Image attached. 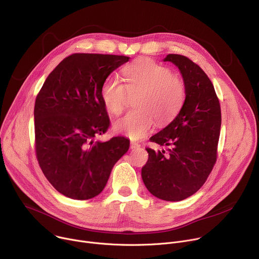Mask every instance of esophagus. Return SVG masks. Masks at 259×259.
<instances>
[{
    "label": "esophagus",
    "mask_w": 259,
    "mask_h": 259,
    "mask_svg": "<svg viewBox=\"0 0 259 259\" xmlns=\"http://www.w3.org/2000/svg\"><path fill=\"white\" fill-rule=\"evenodd\" d=\"M130 148L133 150V149H138L140 148V145L138 143H135V142H131L130 143Z\"/></svg>",
    "instance_id": "1"
}]
</instances>
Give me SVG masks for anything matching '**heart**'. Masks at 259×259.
I'll list each match as a JSON object with an SVG mask.
<instances>
[{
  "mask_svg": "<svg viewBox=\"0 0 259 259\" xmlns=\"http://www.w3.org/2000/svg\"><path fill=\"white\" fill-rule=\"evenodd\" d=\"M123 83L115 76L106 77L100 88V98L106 110L123 111L129 96H136V109L112 123V130L131 139H140L152 129L155 120L163 125L174 120L185 98L184 81L171 69L151 59H140L123 69Z\"/></svg>",
  "mask_w": 259,
  "mask_h": 259,
  "instance_id": "1",
  "label": "heart"
}]
</instances>
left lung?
<instances>
[{
    "label": "left lung",
    "mask_w": 259,
    "mask_h": 259,
    "mask_svg": "<svg viewBox=\"0 0 259 259\" xmlns=\"http://www.w3.org/2000/svg\"><path fill=\"white\" fill-rule=\"evenodd\" d=\"M179 69L186 88L185 102L176 119L150 140L169 147L168 153L147 148L142 168L147 189L166 201H180L197 192L213 169L221 127V108L213 83L190 59L167 55Z\"/></svg>",
    "instance_id": "8db88e82"
}]
</instances>
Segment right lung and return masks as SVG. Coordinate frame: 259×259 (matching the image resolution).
Instances as JSON below:
<instances>
[{"label":"right lung","instance_id":"add662e5","mask_svg":"<svg viewBox=\"0 0 259 259\" xmlns=\"http://www.w3.org/2000/svg\"><path fill=\"white\" fill-rule=\"evenodd\" d=\"M129 57L73 54L45 79L35 108V149L39 165L61 194L85 200L102 192L116 161L130 142L105 133L109 117L100 98L103 80Z\"/></svg>","mask_w":259,"mask_h":259}]
</instances>
